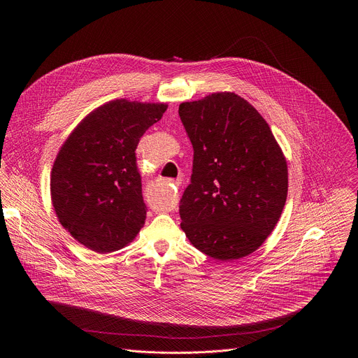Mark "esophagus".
I'll return each mask as SVG.
<instances>
[{
	"instance_id": "esophagus-1",
	"label": "esophagus",
	"mask_w": 358,
	"mask_h": 358,
	"mask_svg": "<svg viewBox=\"0 0 358 358\" xmlns=\"http://www.w3.org/2000/svg\"><path fill=\"white\" fill-rule=\"evenodd\" d=\"M173 185H177L178 184V181H176V180H173V181H170ZM170 208H173V207H170Z\"/></svg>"
}]
</instances>
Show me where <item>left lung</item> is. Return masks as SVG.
I'll use <instances>...</instances> for the list:
<instances>
[{"mask_svg": "<svg viewBox=\"0 0 358 358\" xmlns=\"http://www.w3.org/2000/svg\"><path fill=\"white\" fill-rule=\"evenodd\" d=\"M178 115L194 148L181 229L208 257L241 259L280 218L287 196L283 152L265 119L235 93L185 101Z\"/></svg>", "mask_w": 358, "mask_h": 358, "instance_id": "8db88e82", "label": "left lung"}]
</instances>
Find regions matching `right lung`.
<instances>
[{
    "label": "right lung",
    "instance_id": "add662e5",
    "mask_svg": "<svg viewBox=\"0 0 358 358\" xmlns=\"http://www.w3.org/2000/svg\"><path fill=\"white\" fill-rule=\"evenodd\" d=\"M166 110L164 103L112 100L83 119L61 147L50 196L62 227L86 248L119 250L144 225L136 148Z\"/></svg>",
    "mask_w": 358,
    "mask_h": 358
}]
</instances>
